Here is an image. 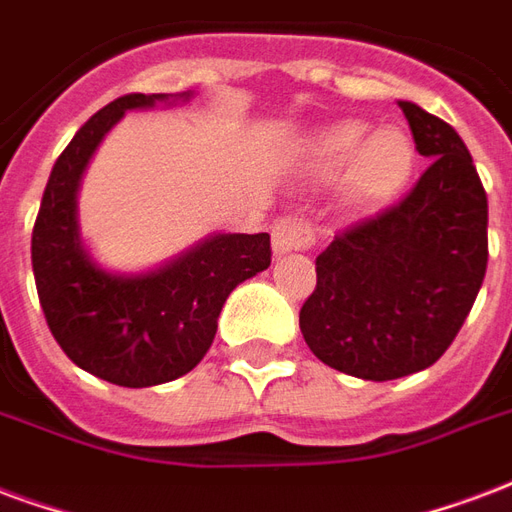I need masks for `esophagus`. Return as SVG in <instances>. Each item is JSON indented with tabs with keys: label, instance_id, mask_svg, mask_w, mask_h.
<instances>
[{
	"label": "esophagus",
	"instance_id": "34e87169",
	"mask_svg": "<svg viewBox=\"0 0 512 512\" xmlns=\"http://www.w3.org/2000/svg\"><path fill=\"white\" fill-rule=\"evenodd\" d=\"M315 242V229L302 215H283L272 226V251L275 256L291 251H305Z\"/></svg>",
	"mask_w": 512,
	"mask_h": 512
}]
</instances>
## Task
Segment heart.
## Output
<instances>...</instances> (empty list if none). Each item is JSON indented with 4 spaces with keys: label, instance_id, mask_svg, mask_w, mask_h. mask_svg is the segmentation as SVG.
Returning <instances> with one entry per match:
<instances>
[{
    "label": "heart",
    "instance_id": "heart-1",
    "mask_svg": "<svg viewBox=\"0 0 512 512\" xmlns=\"http://www.w3.org/2000/svg\"><path fill=\"white\" fill-rule=\"evenodd\" d=\"M310 167L318 178L332 180L345 172V202L351 207H378L397 197L416 169V142L399 129H372L345 121L310 142Z\"/></svg>",
    "mask_w": 512,
    "mask_h": 512
}]
</instances>
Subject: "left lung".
I'll return each mask as SVG.
<instances>
[{"mask_svg": "<svg viewBox=\"0 0 512 512\" xmlns=\"http://www.w3.org/2000/svg\"><path fill=\"white\" fill-rule=\"evenodd\" d=\"M432 164L394 205L334 234L299 310L307 348L361 380L432 367L470 315L489 261V202L451 124L399 102Z\"/></svg>", "mask_w": 512, "mask_h": 512, "instance_id": "obj_1", "label": "left lung"}]
</instances>
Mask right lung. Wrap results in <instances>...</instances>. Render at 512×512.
<instances>
[{
  "label": "right lung",
  "instance_id": "1",
  "mask_svg": "<svg viewBox=\"0 0 512 512\" xmlns=\"http://www.w3.org/2000/svg\"><path fill=\"white\" fill-rule=\"evenodd\" d=\"M188 94H126L88 118L53 164L32 232V267L48 329L80 370L126 388L169 383L213 345L226 297L267 270L270 234H215L142 275L96 267L78 232V186L91 153L126 110Z\"/></svg>",
  "mask_w": 512,
  "mask_h": 512
}]
</instances>
